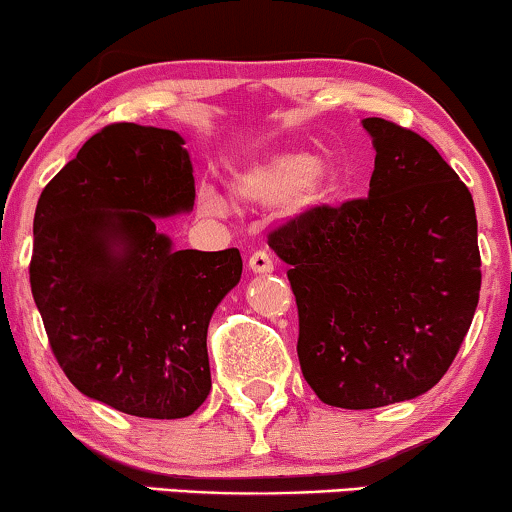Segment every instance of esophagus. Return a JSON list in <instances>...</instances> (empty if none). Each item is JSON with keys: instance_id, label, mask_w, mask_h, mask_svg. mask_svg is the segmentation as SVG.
I'll use <instances>...</instances> for the list:
<instances>
[{"instance_id": "1", "label": "esophagus", "mask_w": 512, "mask_h": 512, "mask_svg": "<svg viewBox=\"0 0 512 512\" xmlns=\"http://www.w3.org/2000/svg\"><path fill=\"white\" fill-rule=\"evenodd\" d=\"M249 270L254 272V275H270V272L275 270V265H272V258L265 254V251H254V254L249 256Z\"/></svg>"}]
</instances>
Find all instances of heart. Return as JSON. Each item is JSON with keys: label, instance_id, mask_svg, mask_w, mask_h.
<instances>
[{"label": "heart", "instance_id": "obj_1", "mask_svg": "<svg viewBox=\"0 0 512 512\" xmlns=\"http://www.w3.org/2000/svg\"><path fill=\"white\" fill-rule=\"evenodd\" d=\"M230 195L242 205H275L286 200L296 214L310 212L331 191V170L307 151H277L244 160L228 174ZM200 212L221 216L226 202L212 186L198 191Z\"/></svg>", "mask_w": 512, "mask_h": 512}]
</instances>
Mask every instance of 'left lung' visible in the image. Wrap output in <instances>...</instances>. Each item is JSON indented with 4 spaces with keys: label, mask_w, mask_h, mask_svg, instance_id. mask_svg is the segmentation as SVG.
<instances>
[{
    "label": "left lung",
    "mask_w": 512,
    "mask_h": 512,
    "mask_svg": "<svg viewBox=\"0 0 512 512\" xmlns=\"http://www.w3.org/2000/svg\"><path fill=\"white\" fill-rule=\"evenodd\" d=\"M368 198L314 207L270 235L289 265L305 380L333 408L429 391L452 366L480 298L471 191L417 132L363 118Z\"/></svg>",
    "instance_id": "left-lung-1"
}]
</instances>
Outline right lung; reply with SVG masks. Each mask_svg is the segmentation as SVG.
I'll return each mask as SVG.
<instances>
[{"mask_svg":"<svg viewBox=\"0 0 512 512\" xmlns=\"http://www.w3.org/2000/svg\"><path fill=\"white\" fill-rule=\"evenodd\" d=\"M174 130L114 123L41 193L30 284L48 342L83 396L125 415H193L212 389L207 328L242 277L237 249L172 247L156 219L195 202Z\"/></svg>","mask_w":512,"mask_h":512,"instance_id":"1","label":"right lung"}]
</instances>
